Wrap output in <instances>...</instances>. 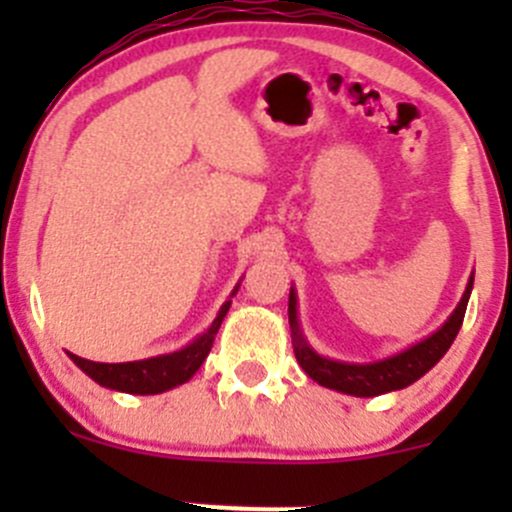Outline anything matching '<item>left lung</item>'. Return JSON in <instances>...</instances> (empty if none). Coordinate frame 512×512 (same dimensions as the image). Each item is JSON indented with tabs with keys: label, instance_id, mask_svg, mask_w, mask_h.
Returning <instances> with one entry per match:
<instances>
[{
	"label": "left lung",
	"instance_id": "left-lung-1",
	"mask_svg": "<svg viewBox=\"0 0 512 512\" xmlns=\"http://www.w3.org/2000/svg\"><path fill=\"white\" fill-rule=\"evenodd\" d=\"M473 289V277L468 280L466 292H463L461 302L453 309L451 317L441 324L433 334H428L426 339L416 342L414 347L404 349V352L386 356L379 361H366V364H352V361H337L327 359V356L317 354L309 342L304 339L302 329H299V317H297V294L294 287L289 289V329H292V347L294 356H297L299 366L304 369V374H309V379L317 381L319 386H327V389L342 391V394L359 396V399H371V396L389 394V391H399L411 386L414 381L421 379L426 371H431L438 361L443 359V354L451 349L453 339H456L458 329H461L463 317H466L468 297H471Z\"/></svg>",
	"mask_w": 512,
	"mask_h": 512
}]
</instances>
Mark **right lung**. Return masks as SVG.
Segmentation results:
<instances>
[{"instance_id":"obj_1","label":"right lung","mask_w":512,"mask_h":512,"mask_svg":"<svg viewBox=\"0 0 512 512\" xmlns=\"http://www.w3.org/2000/svg\"><path fill=\"white\" fill-rule=\"evenodd\" d=\"M237 289H240V282H237L235 289H232L230 297H235ZM230 304L232 299H227L223 307H220L218 317L213 319V324H210L200 337H195L188 347L178 349V352L151 356V359H141V361H121V364H101V361L81 359V356L71 352L69 356L86 376H91V379L96 381L98 386H106V389L123 391V394H138V396L163 394V391H170L175 389V386L193 379L195 371L203 366L205 356H208L210 349H213L215 334H218Z\"/></svg>"}]
</instances>
